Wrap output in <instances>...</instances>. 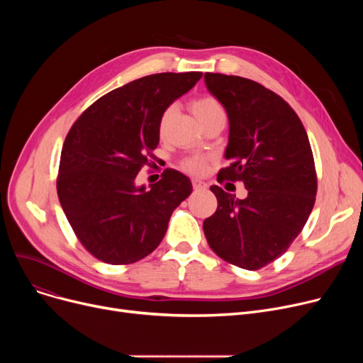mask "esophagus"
I'll list each match as a JSON object with an SVG mask.
<instances>
[{"label":"esophagus","instance_id":"34e87169","mask_svg":"<svg viewBox=\"0 0 363 363\" xmlns=\"http://www.w3.org/2000/svg\"><path fill=\"white\" fill-rule=\"evenodd\" d=\"M193 186H194V189H206V188H207V184H206L204 181H201V179L194 178V179H193Z\"/></svg>","mask_w":363,"mask_h":363}]
</instances>
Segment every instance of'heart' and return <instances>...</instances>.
I'll list each match as a JSON object with an SVG mask.
<instances>
[{"label":"heart","instance_id":"heart-1","mask_svg":"<svg viewBox=\"0 0 363 363\" xmlns=\"http://www.w3.org/2000/svg\"><path fill=\"white\" fill-rule=\"evenodd\" d=\"M174 106H167L159 121V130L163 132L172 113H174ZM191 108L196 114V118L200 121V123H204L206 121L216 118V116H225V111L222 104L218 101V99H215L213 95H200V97H196L191 101ZM207 163H208V157L203 156V155H191L186 156L185 159H182L181 162V167L188 172V174L193 175H201L204 174V170L207 169Z\"/></svg>","mask_w":363,"mask_h":363}]
</instances>
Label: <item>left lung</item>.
<instances>
[{
  "instance_id": "8db88e82",
  "label": "left lung",
  "mask_w": 363,
  "mask_h": 363,
  "mask_svg": "<svg viewBox=\"0 0 363 363\" xmlns=\"http://www.w3.org/2000/svg\"><path fill=\"white\" fill-rule=\"evenodd\" d=\"M204 81L230 118V166L218 182H242L249 196L212 185L218 208L203 231L220 259L257 271L287 252L309 219L318 191L313 152L297 113L274 91L222 73Z\"/></svg>"
}]
</instances>
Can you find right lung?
<instances>
[{"mask_svg": "<svg viewBox=\"0 0 363 363\" xmlns=\"http://www.w3.org/2000/svg\"><path fill=\"white\" fill-rule=\"evenodd\" d=\"M201 72L156 73L107 92L67 132L57 194L85 249L108 264L135 263L157 249L174 208L191 181L164 169L148 191L135 185L152 163L163 110L201 78Z\"/></svg>", "mask_w": 363, "mask_h": 363, "instance_id": "right-lung-1", "label": "right lung"}]
</instances>
